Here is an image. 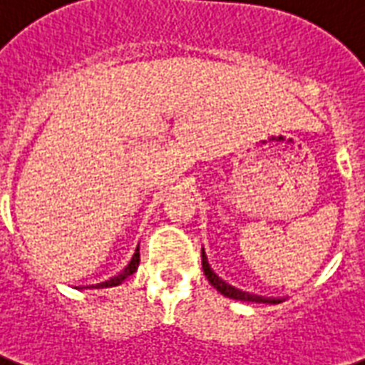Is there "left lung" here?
I'll return each mask as SVG.
<instances>
[{"label":"left lung","mask_w":365,"mask_h":365,"mask_svg":"<svg viewBox=\"0 0 365 365\" xmlns=\"http://www.w3.org/2000/svg\"><path fill=\"white\" fill-rule=\"evenodd\" d=\"M201 257H203V271H205V277L209 280L210 284L217 288L218 292L226 296V298H232V299H240V302H255V304H280V302H284L282 298H265V296H257V294H250V292H244V290H240L236 286L228 284L226 280H222L218 277L217 272L212 271V267H210L209 259H207V253H205V247L201 250Z\"/></svg>","instance_id":"left-lung-1"}]
</instances>
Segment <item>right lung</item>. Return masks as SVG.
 <instances>
[{"label": "right lung", "mask_w": 365, "mask_h": 365, "mask_svg": "<svg viewBox=\"0 0 365 365\" xmlns=\"http://www.w3.org/2000/svg\"><path fill=\"white\" fill-rule=\"evenodd\" d=\"M137 267H139V245H137L133 257H131V261H129L125 269H121V271L118 272L115 277H110V279L104 280V282H98V284H93V286H86V288H110V286L121 284L123 280L129 279V277H131V274L137 271Z\"/></svg>", "instance_id": "1"}]
</instances>
